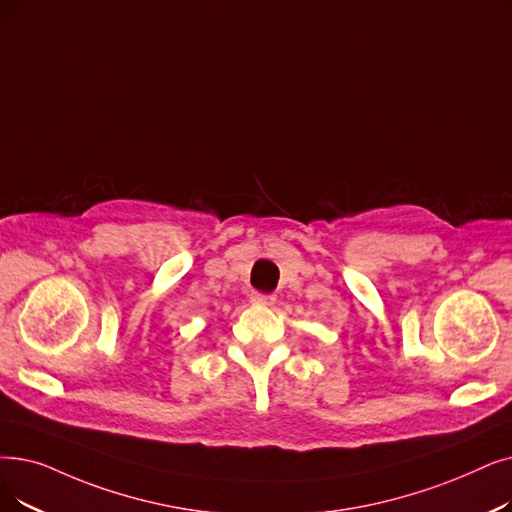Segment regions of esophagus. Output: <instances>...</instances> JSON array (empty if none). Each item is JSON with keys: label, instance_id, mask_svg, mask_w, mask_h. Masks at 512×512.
Wrapping results in <instances>:
<instances>
[{"label": "esophagus", "instance_id": "1", "mask_svg": "<svg viewBox=\"0 0 512 512\" xmlns=\"http://www.w3.org/2000/svg\"><path fill=\"white\" fill-rule=\"evenodd\" d=\"M251 301H253L255 305H274L276 297H274V295H265V293H253V295H251Z\"/></svg>", "mask_w": 512, "mask_h": 512}]
</instances>
